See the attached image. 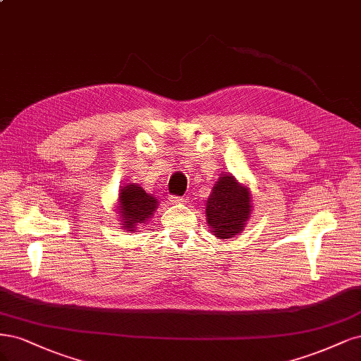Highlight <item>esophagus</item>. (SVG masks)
Instances as JSON below:
<instances>
[{
    "mask_svg": "<svg viewBox=\"0 0 361 361\" xmlns=\"http://www.w3.org/2000/svg\"><path fill=\"white\" fill-rule=\"evenodd\" d=\"M169 201H171V204H173V205H178V204H184L188 200H185L184 196H176V195H172V196L169 197Z\"/></svg>",
    "mask_w": 361,
    "mask_h": 361,
    "instance_id": "obj_1",
    "label": "esophagus"
}]
</instances>
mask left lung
<instances>
[{
    "label": "left lung",
    "instance_id": "left-lung-1",
    "mask_svg": "<svg viewBox=\"0 0 361 361\" xmlns=\"http://www.w3.org/2000/svg\"><path fill=\"white\" fill-rule=\"evenodd\" d=\"M250 195L237 180L225 173L219 178L207 201L205 214L219 238H231L243 231L250 217Z\"/></svg>",
    "mask_w": 361,
    "mask_h": 361
}]
</instances>
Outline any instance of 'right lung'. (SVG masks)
<instances>
[{
	"label": "right lung",
	"mask_w": 361,
	"mask_h": 361,
	"mask_svg": "<svg viewBox=\"0 0 361 361\" xmlns=\"http://www.w3.org/2000/svg\"><path fill=\"white\" fill-rule=\"evenodd\" d=\"M157 207V200L147 193L137 184H127L120 193V213L123 219V228L126 231H135L137 224H144L153 214Z\"/></svg>",
	"instance_id": "add662e5"
}]
</instances>
